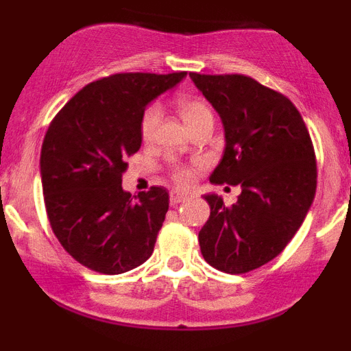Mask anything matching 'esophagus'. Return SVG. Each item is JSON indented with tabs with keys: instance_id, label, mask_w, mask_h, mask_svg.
<instances>
[{
	"instance_id": "1",
	"label": "esophagus",
	"mask_w": 351,
	"mask_h": 351,
	"mask_svg": "<svg viewBox=\"0 0 351 351\" xmlns=\"http://www.w3.org/2000/svg\"><path fill=\"white\" fill-rule=\"evenodd\" d=\"M184 199H186V195H184V193H180V191H171L170 193V203L173 204V206L181 203V201H184Z\"/></svg>"
}]
</instances>
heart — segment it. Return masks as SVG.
<instances>
[{"instance_id":"heart-1","label":"heart","mask_w":351,"mask_h":351,"mask_svg":"<svg viewBox=\"0 0 351 351\" xmlns=\"http://www.w3.org/2000/svg\"><path fill=\"white\" fill-rule=\"evenodd\" d=\"M176 108H178L181 119L188 125V128H193L196 123L203 122L206 119H213L211 110L204 104V100L196 97V95H180L176 99ZM160 120H162V108H160V106L152 104L150 107H147V110L143 112L142 122H140V135H142L143 142H152ZM173 180L181 186H186L193 180V170L186 165H178L173 170Z\"/></svg>"}]
</instances>
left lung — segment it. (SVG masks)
Returning a JSON list of instances; mask_svg holds the SVG:
<instances>
[{
    "mask_svg": "<svg viewBox=\"0 0 351 351\" xmlns=\"http://www.w3.org/2000/svg\"><path fill=\"white\" fill-rule=\"evenodd\" d=\"M189 77L224 127L226 147L209 181L241 186L232 206L215 193L204 195L211 213L198 234L201 254L217 271L245 274L284 251L312 206V138L291 100L252 77L196 72Z\"/></svg>",
    "mask_w": 351,
    "mask_h": 351,
    "instance_id": "8db88e82",
    "label": "left lung"
}]
</instances>
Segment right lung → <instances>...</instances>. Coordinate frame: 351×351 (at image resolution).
I'll return each mask as SVG.
<instances>
[{
  "mask_svg": "<svg viewBox=\"0 0 351 351\" xmlns=\"http://www.w3.org/2000/svg\"><path fill=\"white\" fill-rule=\"evenodd\" d=\"M186 72H125L88 84L52 119L41 148L47 217L60 245L90 271L115 276L152 256L168 191H123L127 158L140 150V122L153 99Z\"/></svg>",
  "mask_w": 351,
  "mask_h": 351,
  "instance_id": "right-lung-1",
  "label": "right lung"
}]
</instances>
